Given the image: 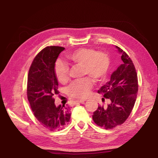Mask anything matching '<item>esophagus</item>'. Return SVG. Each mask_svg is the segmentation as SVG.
<instances>
[{
  "mask_svg": "<svg viewBox=\"0 0 158 158\" xmlns=\"http://www.w3.org/2000/svg\"><path fill=\"white\" fill-rule=\"evenodd\" d=\"M84 102H85V100H78V101H76L75 103L78 104V103H83Z\"/></svg>",
  "mask_w": 158,
  "mask_h": 158,
  "instance_id": "obj_1",
  "label": "esophagus"
}]
</instances>
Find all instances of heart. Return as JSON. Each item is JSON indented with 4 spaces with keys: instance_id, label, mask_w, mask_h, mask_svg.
I'll return each instance as SVG.
<instances>
[{
    "instance_id": "b5f03b06",
    "label": "heart",
    "mask_w": 158,
    "mask_h": 158,
    "mask_svg": "<svg viewBox=\"0 0 158 158\" xmlns=\"http://www.w3.org/2000/svg\"><path fill=\"white\" fill-rule=\"evenodd\" d=\"M67 58L74 64L82 66L83 74L91 78L72 82L68 88V94L73 98H86L92 86V79L95 82H102L106 79L110 66L109 56L105 52H95L92 48H80L69 53ZM54 73L60 83L66 82L69 74L68 64L57 60L55 64Z\"/></svg>"
}]
</instances>
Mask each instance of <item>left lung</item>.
<instances>
[{"label": "left lung", "instance_id": "1", "mask_svg": "<svg viewBox=\"0 0 158 158\" xmlns=\"http://www.w3.org/2000/svg\"><path fill=\"white\" fill-rule=\"evenodd\" d=\"M115 47L121 56V64L112 73L110 81L98 90L104 98L109 100V103L106 106H98L92 115L95 123L105 129L116 127L127 120L138 92L137 75L132 60L123 50Z\"/></svg>", "mask_w": 158, "mask_h": 158}]
</instances>
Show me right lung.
<instances>
[{"mask_svg":"<svg viewBox=\"0 0 158 158\" xmlns=\"http://www.w3.org/2000/svg\"><path fill=\"white\" fill-rule=\"evenodd\" d=\"M64 49L59 46H48L42 49L34 58L28 74L27 92L31 108L37 121L51 131L64 128L71 117L70 107L56 106L53 98L59 93L55 63Z\"/></svg>","mask_w":158,"mask_h":158,"instance_id":"add662e5","label":"right lung"}]
</instances>
